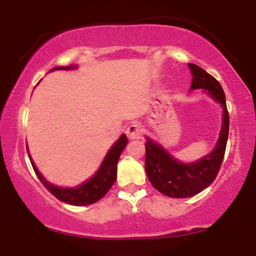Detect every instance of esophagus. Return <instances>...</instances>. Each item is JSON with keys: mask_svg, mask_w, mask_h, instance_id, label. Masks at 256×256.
Wrapping results in <instances>:
<instances>
[{"mask_svg": "<svg viewBox=\"0 0 256 256\" xmlns=\"http://www.w3.org/2000/svg\"><path fill=\"white\" fill-rule=\"evenodd\" d=\"M142 128L138 124H131L128 126V128H126V134H128V137L130 138V140H140V138L142 137Z\"/></svg>", "mask_w": 256, "mask_h": 256, "instance_id": "34e87169", "label": "esophagus"}]
</instances>
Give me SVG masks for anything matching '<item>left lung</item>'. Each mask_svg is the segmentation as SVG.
Returning a JSON list of instances; mask_svg holds the SVG:
<instances>
[{"label":"left lung","mask_w":256,"mask_h":256,"mask_svg":"<svg viewBox=\"0 0 256 256\" xmlns=\"http://www.w3.org/2000/svg\"><path fill=\"white\" fill-rule=\"evenodd\" d=\"M192 73V90H208L214 100L224 108V122L216 149L198 162L180 164L171 158L162 146L146 138V172L152 186L168 198H190L210 186L218 174L224 160L226 143L228 137V112L226 107L225 94L222 85L213 76L195 64H189Z\"/></svg>","instance_id":"1"}]
</instances>
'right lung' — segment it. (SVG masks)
<instances>
[{"label":"right lung","instance_id":"right-lung-1","mask_svg":"<svg viewBox=\"0 0 256 256\" xmlns=\"http://www.w3.org/2000/svg\"><path fill=\"white\" fill-rule=\"evenodd\" d=\"M73 68V66H66V67H55L52 70H68ZM126 144H128V137L122 134V137L116 140V143L110 148L108 154L106 155L104 162H102L101 167L96 174L92 178L89 179L86 183L79 185L78 188H73V189H66V188H58L55 186L46 182V179L42 177L40 172H38L37 167L32 162V158H30L32 167H34V172H36L38 179L42 182V184L49 192L52 194L58 200L68 204L72 206H86L98 202L104 196L110 192L112 185L114 184L116 179V165H118V160L122 155V150L125 149ZM30 158V155H28Z\"/></svg>","mask_w":256,"mask_h":256}]
</instances>
